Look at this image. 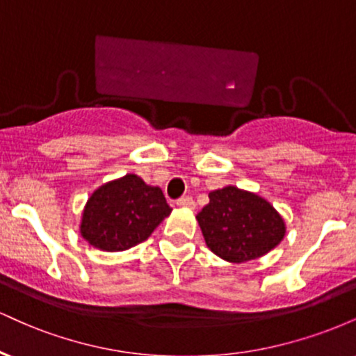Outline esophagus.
<instances>
[{
  "label": "esophagus",
  "instance_id": "obj_1",
  "mask_svg": "<svg viewBox=\"0 0 356 356\" xmlns=\"http://www.w3.org/2000/svg\"><path fill=\"white\" fill-rule=\"evenodd\" d=\"M177 206L189 207V209H194L195 204H194V199H192L191 195H182L181 199H177Z\"/></svg>",
  "mask_w": 356,
  "mask_h": 356
}]
</instances>
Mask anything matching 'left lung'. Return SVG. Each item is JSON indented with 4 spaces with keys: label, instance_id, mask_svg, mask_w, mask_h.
I'll use <instances>...</instances> for the list:
<instances>
[{
    "label": "left lung",
    "instance_id": "left-lung-1",
    "mask_svg": "<svg viewBox=\"0 0 356 356\" xmlns=\"http://www.w3.org/2000/svg\"><path fill=\"white\" fill-rule=\"evenodd\" d=\"M207 248L231 263H246L271 251L284 238V222L275 207L234 186L209 192L197 214Z\"/></svg>",
    "mask_w": 356,
    "mask_h": 356
}]
</instances>
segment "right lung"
Listing matches in <instances>:
<instances>
[{"instance_id":"add662e5","label":"right lung","mask_w":356,"mask_h":356,"mask_svg":"<svg viewBox=\"0 0 356 356\" xmlns=\"http://www.w3.org/2000/svg\"><path fill=\"white\" fill-rule=\"evenodd\" d=\"M170 211L159 187L127 174L90 195L80 232L102 251H125L149 238Z\"/></svg>"}]
</instances>
